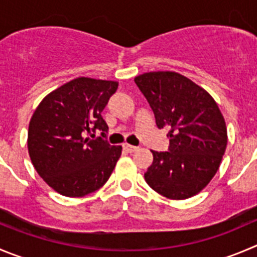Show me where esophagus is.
Wrapping results in <instances>:
<instances>
[{
    "instance_id": "1",
    "label": "esophagus",
    "mask_w": 257,
    "mask_h": 257,
    "mask_svg": "<svg viewBox=\"0 0 257 257\" xmlns=\"http://www.w3.org/2000/svg\"><path fill=\"white\" fill-rule=\"evenodd\" d=\"M123 149H124V150L128 151V153H134V151L138 150V148H136V146L128 145V144H123Z\"/></svg>"
}]
</instances>
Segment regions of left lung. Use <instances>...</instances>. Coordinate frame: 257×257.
Returning <instances> with one entry per match:
<instances>
[{"instance_id":"left-lung-1","label":"left lung","mask_w":257,"mask_h":257,"mask_svg":"<svg viewBox=\"0 0 257 257\" xmlns=\"http://www.w3.org/2000/svg\"><path fill=\"white\" fill-rule=\"evenodd\" d=\"M159 128L168 127V151H153L145 180L169 199H187L207 187L221 165L227 128L216 101L203 88L175 72L135 78Z\"/></svg>"}]
</instances>
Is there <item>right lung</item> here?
Here are the masks:
<instances>
[{"instance_id": "obj_1", "label": "right lung", "mask_w": 257, "mask_h": 257, "mask_svg": "<svg viewBox=\"0 0 257 257\" xmlns=\"http://www.w3.org/2000/svg\"><path fill=\"white\" fill-rule=\"evenodd\" d=\"M118 83L75 78L49 93L29 123L28 149L44 182L65 197H84L108 180L121 146L104 140L108 130L102 111ZM102 131L90 141L87 133Z\"/></svg>"}]
</instances>
